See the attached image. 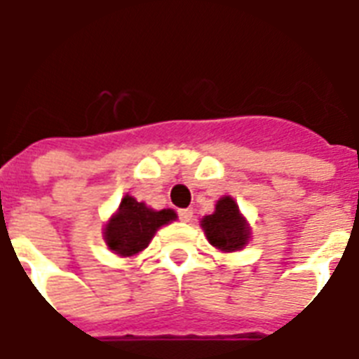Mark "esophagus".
I'll return each mask as SVG.
<instances>
[{"label":"esophagus","mask_w":359,"mask_h":359,"mask_svg":"<svg viewBox=\"0 0 359 359\" xmlns=\"http://www.w3.org/2000/svg\"><path fill=\"white\" fill-rule=\"evenodd\" d=\"M191 218H194V210H191V208H180L179 210L180 222H191Z\"/></svg>","instance_id":"obj_1"}]
</instances>
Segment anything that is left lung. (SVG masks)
I'll return each mask as SVG.
<instances>
[{"label":"left lung","mask_w":359,"mask_h":359,"mask_svg":"<svg viewBox=\"0 0 359 359\" xmlns=\"http://www.w3.org/2000/svg\"><path fill=\"white\" fill-rule=\"evenodd\" d=\"M201 227L205 229L208 242L222 251L240 250L250 238L245 219L240 216L238 205L229 196L219 199L214 214L203 218Z\"/></svg>","instance_id":"1"}]
</instances>
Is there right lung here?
Instances as JSON below:
<instances>
[{
	"label": "right lung",
	"instance_id": "1",
	"mask_svg": "<svg viewBox=\"0 0 359 359\" xmlns=\"http://www.w3.org/2000/svg\"><path fill=\"white\" fill-rule=\"evenodd\" d=\"M177 218L173 210H152L145 203H137L134 197L126 196L121 201L119 212L109 219L104 231V240L109 250L117 255H135L149 245L158 227Z\"/></svg>",
	"mask_w": 359,
	"mask_h": 359
}]
</instances>
